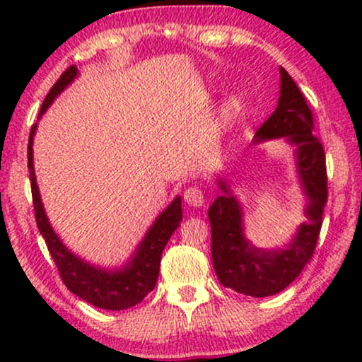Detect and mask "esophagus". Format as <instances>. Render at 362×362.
<instances>
[{
	"label": "esophagus",
	"instance_id": "34e87169",
	"mask_svg": "<svg viewBox=\"0 0 362 362\" xmlns=\"http://www.w3.org/2000/svg\"><path fill=\"white\" fill-rule=\"evenodd\" d=\"M184 199L190 207H201L204 206L206 202L204 192H202V189H199V187H189L184 192Z\"/></svg>",
	"mask_w": 362,
	"mask_h": 362
}]
</instances>
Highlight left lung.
<instances>
[{
  "label": "left lung",
  "mask_w": 362,
  "mask_h": 362,
  "mask_svg": "<svg viewBox=\"0 0 362 362\" xmlns=\"http://www.w3.org/2000/svg\"><path fill=\"white\" fill-rule=\"evenodd\" d=\"M313 114L305 95L293 78L281 68V97L277 109L259 127L255 143L286 138L296 146V165L301 185L308 195L306 221L298 228L294 240L279 252H262L245 240L242 209L224 182L223 195L209 207L211 253L216 276L224 288L245 296L264 298L279 291L300 276L313 257L327 206V165L322 141L313 134Z\"/></svg>",
  "instance_id": "obj_1"
}]
</instances>
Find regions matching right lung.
<instances>
[{
	"label": "right lung",
	"mask_w": 362,
	"mask_h": 362,
	"mask_svg": "<svg viewBox=\"0 0 362 362\" xmlns=\"http://www.w3.org/2000/svg\"><path fill=\"white\" fill-rule=\"evenodd\" d=\"M78 69L69 66L61 78L54 83L51 91L47 93L45 100L40 107V114L51 105L54 98L61 93L76 76ZM37 126H32L30 138H28V170H30V187L32 201H34L35 221L40 235L44 236L49 253H51L57 272H59L62 282L71 293L80 296L90 305L102 310H127L138 305L155 289L158 272H160V260L165 245L168 243L170 236L177 230L182 221V201L177 197L175 201L163 211L151 230L148 231L144 240L138 247L131 262L126 267L119 271H103V269L93 267L86 264L76 255H73L57 235L54 233L47 216L44 213L42 202H40L39 189H37L34 161H32V141Z\"/></svg>",
	"instance_id": "obj_1"
}]
</instances>
